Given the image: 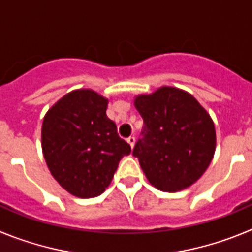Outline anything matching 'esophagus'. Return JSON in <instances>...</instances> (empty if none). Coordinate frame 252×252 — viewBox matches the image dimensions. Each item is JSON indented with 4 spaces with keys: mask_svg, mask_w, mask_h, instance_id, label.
Wrapping results in <instances>:
<instances>
[{
    "mask_svg": "<svg viewBox=\"0 0 252 252\" xmlns=\"http://www.w3.org/2000/svg\"><path fill=\"white\" fill-rule=\"evenodd\" d=\"M127 142L131 145V148H133V146H135V142H136V137H135V136H130L127 139Z\"/></svg>",
    "mask_w": 252,
    "mask_h": 252,
    "instance_id": "1",
    "label": "esophagus"
}]
</instances>
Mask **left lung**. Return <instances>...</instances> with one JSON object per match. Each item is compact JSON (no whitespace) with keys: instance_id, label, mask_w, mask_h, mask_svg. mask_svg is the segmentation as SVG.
<instances>
[{"instance_id":"obj_1","label":"left lung","mask_w":252,"mask_h":252,"mask_svg":"<svg viewBox=\"0 0 252 252\" xmlns=\"http://www.w3.org/2000/svg\"><path fill=\"white\" fill-rule=\"evenodd\" d=\"M144 120L142 139L132 155L155 188L179 192L195 183L211 164L216 130L211 116L190 93L160 87L135 97Z\"/></svg>"}]
</instances>
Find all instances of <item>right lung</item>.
<instances>
[{
  "mask_svg": "<svg viewBox=\"0 0 252 252\" xmlns=\"http://www.w3.org/2000/svg\"><path fill=\"white\" fill-rule=\"evenodd\" d=\"M108 99L92 90H75L46 112L41 148L51 175L66 192L93 198L110 186L131 146L107 117Z\"/></svg>",
  "mask_w": 252,
  "mask_h": 252,
  "instance_id": "add662e5",
  "label": "right lung"
}]
</instances>
